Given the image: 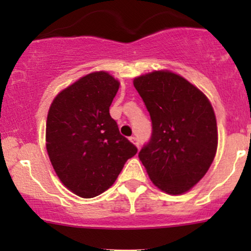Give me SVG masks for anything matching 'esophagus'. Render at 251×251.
Masks as SVG:
<instances>
[{
    "instance_id": "1",
    "label": "esophagus",
    "mask_w": 251,
    "mask_h": 251,
    "mask_svg": "<svg viewBox=\"0 0 251 251\" xmlns=\"http://www.w3.org/2000/svg\"><path fill=\"white\" fill-rule=\"evenodd\" d=\"M129 140H131V142L133 143L134 145L137 146L138 149H139V140H138V138H137V137H134V135H133V137H131V138H129Z\"/></svg>"
}]
</instances>
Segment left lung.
Masks as SVG:
<instances>
[{"instance_id": "8db88e82", "label": "left lung", "mask_w": 251, "mask_h": 251, "mask_svg": "<svg viewBox=\"0 0 251 251\" xmlns=\"http://www.w3.org/2000/svg\"><path fill=\"white\" fill-rule=\"evenodd\" d=\"M133 85L152 122L151 139L139 159L157 188L184 194L214 162L218 143L214 108L196 86L170 71L140 75Z\"/></svg>"}]
</instances>
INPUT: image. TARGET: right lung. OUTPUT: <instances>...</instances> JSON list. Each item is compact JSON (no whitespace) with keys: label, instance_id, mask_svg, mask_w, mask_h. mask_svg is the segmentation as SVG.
<instances>
[{"label":"right lung","instance_id":"obj_1","mask_svg":"<svg viewBox=\"0 0 251 251\" xmlns=\"http://www.w3.org/2000/svg\"><path fill=\"white\" fill-rule=\"evenodd\" d=\"M119 81L106 72L82 76L60 92L46 124V148L63 185L82 198L106 191L137 148L120 134L109 106Z\"/></svg>","mask_w":251,"mask_h":251}]
</instances>
